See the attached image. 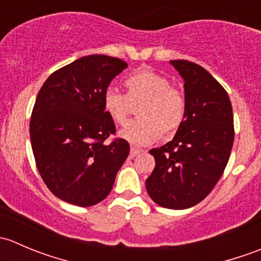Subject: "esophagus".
<instances>
[{
    "mask_svg": "<svg viewBox=\"0 0 261 261\" xmlns=\"http://www.w3.org/2000/svg\"><path fill=\"white\" fill-rule=\"evenodd\" d=\"M141 152L140 149H136V147H131L130 149V158H135L136 155H139Z\"/></svg>",
    "mask_w": 261,
    "mask_h": 261,
    "instance_id": "esophagus-1",
    "label": "esophagus"
}]
</instances>
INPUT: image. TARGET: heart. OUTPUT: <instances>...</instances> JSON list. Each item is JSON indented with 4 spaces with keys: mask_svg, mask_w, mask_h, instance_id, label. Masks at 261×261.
Returning <instances> with one entry per match:
<instances>
[{
    "mask_svg": "<svg viewBox=\"0 0 261 261\" xmlns=\"http://www.w3.org/2000/svg\"><path fill=\"white\" fill-rule=\"evenodd\" d=\"M125 94L106 89L102 106L116 125H125L130 103L143 101L139 107L140 120L131 121L120 136L135 146H145L164 135H172L183 123L187 98L181 89L170 86V81L151 69H139L123 80Z\"/></svg>",
    "mask_w": 261,
    "mask_h": 261,
    "instance_id": "heart-1",
    "label": "heart"
}]
</instances>
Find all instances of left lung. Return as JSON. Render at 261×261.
<instances>
[{"mask_svg":"<svg viewBox=\"0 0 261 261\" xmlns=\"http://www.w3.org/2000/svg\"><path fill=\"white\" fill-rule=\"evenodd\" d=\"M184 80L187 114L172 141L151 149L155 168L146 179L150 198L172 210L206 198L223 174L233 144L232 106L227 92L201 65L170 60Z\"/></svg>","mask_w":261,"mask_h":261,"instance_id":"8db88e82","label":"left lung"}]
</instances>
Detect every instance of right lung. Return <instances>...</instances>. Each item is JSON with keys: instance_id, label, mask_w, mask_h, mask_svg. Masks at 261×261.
<instances>
[{"instance_id": "add662e5", "label": "right lung", "mask_w": 261, "mask_h": 261, "mask_svg": "<svg viewBox=\"0 0 261 261\" xmlns=\"http://www.w3.org/2000/svg\"><path fill=\"white\" fill-rule=\"evenodd\" d=\"M126 68L118 58L88 55L55 70L39 91L31 147L44 183L62 201L89 207L111 192L130 145L121 138L105 143L116 127L102 98Z\"/></svg>"}]
</instances>
